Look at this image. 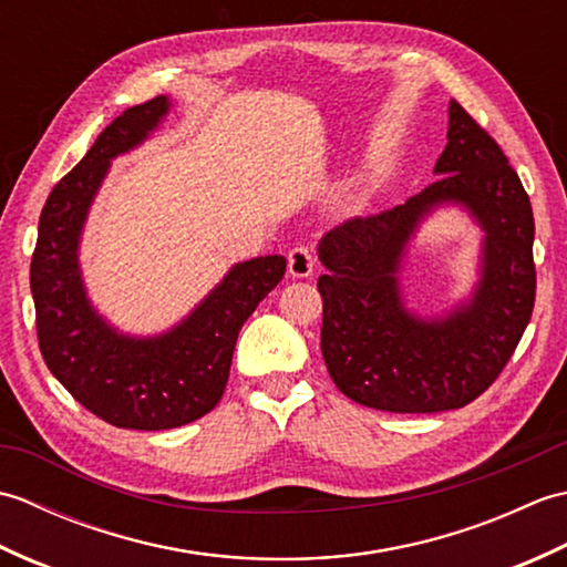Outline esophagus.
<instances>
[{
	"mask_svg": "<svg viewBox=\"0 0 567 567\" xmlns=\"http://www.w3.org/2000/svg\"><path fill=\"white\" fill-rule=\"evenodd\" d=\"M315 265L317 260L307 246H295L290 256H287V270H290L292 277H309L315 272Z\"/></svg>",
	"mask_w": 567,
	"mask_h": 567,
	"instance_id": "esophagus-1",
	"label": "esophagus"
}]
</instances>
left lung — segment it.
Returning a JSON list of instances; mask_svg holds the SVG:
<instances>
[{"label":"left lung","mask_w":567,"mask_h":567,"mask_svg":"<svg viewBox=\"0 0 567 567\" xmlns=\"http://www.w3.org/2000/svg\"><path fill=\"white\" fill-rule=\"evenodd\" d=\"M439 175L419 195L319 240L321 355L348 400L394 414L465 406L507 365L536 299L534 212L519 175L461 104H449ZM441 206H461L484 231L478 282L443 316L403 305L399 270L408 240Z\"/></svg>","instance_id":"left-lung-1"}]
</instances>
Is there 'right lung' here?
<instances>
[{"instance_id":"add662e5","label":"right lung","mask_w":567,"mask_h":567,"mask_svg":"<svg viewBox=\"0 0 567 567\" xmlns=\"http://www.w3.org/2000/svg\"><path fill=\"white\" fill-rule=\"evenodd\" d=\"M171 106L161 94L102 131L48 195L31 258L35 329L48 370L84 409L118 429L163 431L212 412L226 390L240 327L287 268L285 256L236 262L183 321L155 336L122 333L94 309L80 268L84 221L112 161L138 148Z\"/></svg>"}]
</instances>
